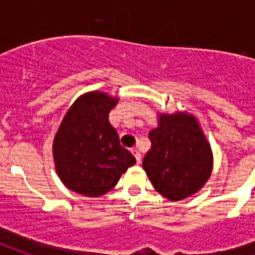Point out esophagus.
Instances as JSON below:
<instances>
[{"instance_id": "esophagus-1", "label": "esophagus", "mask_w": 255, "mask_h": 255, "mask_svg": "<svg viewBox=\"0 0 255 255\" xmlns=\"http://www.w3.org/2000/svg\"><path fill=\"white\" fill-rule=\"evenodd\" d=\"M132 153H133V156L136 157V161H137L139 164L141 163V153H140V152L137 151L136 148H133V149H132Z\"/></svg>"}]
</instances>
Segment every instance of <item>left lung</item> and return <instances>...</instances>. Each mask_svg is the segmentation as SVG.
Returning a JSON list of instances; mask_svg holds the SVG:
<instances>
[{
    "label": "left lung",
    "mask_w": 255,
    "mask_h": 255,
    "mask_svg": "<svg viewBox=\"0 0 255 255\" xmlns=\"http://www.w3.org/2000/svg\"><path fill=\"white\" fill-rule=\"evenodd\" d=\"M148 136L151 149L143 168L155 189L170 201L201 189L212 173L213 156L197 119L181 112L160 114L159 127Z\"/></svg>",
    "instance_id": "8db88e82"
}]
</instances>
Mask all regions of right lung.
I'll list each match as a JSON object with an SVG mask.
<instances>
[{
  "mask_svg": "<svg viewBox=\"0 0 255 255\" xmlns=\"http://www.w3.org/2000/svg\"><path fill=\"white\" fill-rule=\"evenodd\" d=\"M118 100L104 92H87L75 100L59 126L53 144L55 169L62 182L77 193L106 194L136 163L108 122Z\"/></svg>",
  "mask_w": 255,
  "mask_h": 255,
  "instance_id": "1",
  "label": "right lung"
}]
</instances>
